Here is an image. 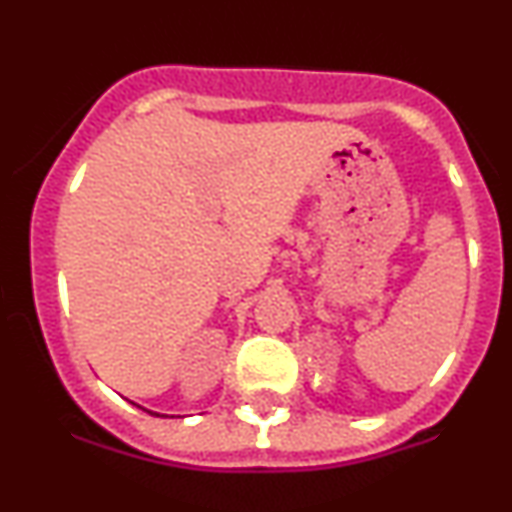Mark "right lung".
Segmentation results:
<instances>
[{"label": "right lung", "mask_w": 512, "mask_h": 512, "mask_svg": "<svg viewBox=\"0 0 512 512\" xmlns=\"http://www.w3.org/2000/svg\"><path fill=\"white\" fill-rule=\"evenodd\" d=\"M149 414H154V411H149Z\"/></svg>", "instance_id": "add662e5"}]
</instances>
